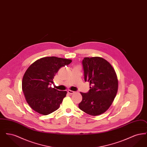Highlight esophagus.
<instances>
[{
	"label": "esophagus",
	"mask_w": 147,
	"mask_h": 147,
	"mask_svg": "<svg viewBox=\"0 0 147 147\" xmlns=\"http://www.w3.org/2000/svg\"><path fill=\"white\" fill-rule=\"evenodd\" d=\"M75 92H76V91H71V90H68V94H69L70 95H72V94H74Z\"/></svg>",
	"instance_id": "34e87169"
}]
</instances>
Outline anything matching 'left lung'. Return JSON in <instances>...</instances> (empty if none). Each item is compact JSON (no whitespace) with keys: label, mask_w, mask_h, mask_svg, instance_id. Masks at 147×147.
<instances>
[{"label":"left lung","mask_w":147,"mask_h":147,"mask_svg":"<svg viewBox=\"0 0 147 147\" xmlns=\"http://www.w3.org/2000/svg\"><path fill=\"white\" fill-rule=\"evenodd\" d=\"M84 80L90 83L87 93L80 92L82 101L79 109L91 115L106 112L114 100L118 90V79L111 64L99 57H85L82 61Z\"/></svg>","instance_id":"1"}]
</instances>
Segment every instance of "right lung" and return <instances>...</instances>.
Instances as JSON below:
<instances>
[{"label":"right lung","mask_w":147,"mask_h":147,"mask_svg":"<svg viewBox=\"0 0 147 147\" xmlns=\"http://www.w3.org/2000/svg\"><path fill=\"white\" fill-rule=\"evenodd\" d=\"M71 62V59L56 57H43L31 64L22 81V89L28 104L40 114L47 115L60 106L67 91L49 87L58 70Z\"/></svg>","instance_id":"right-lung-1"}]
</instances>
